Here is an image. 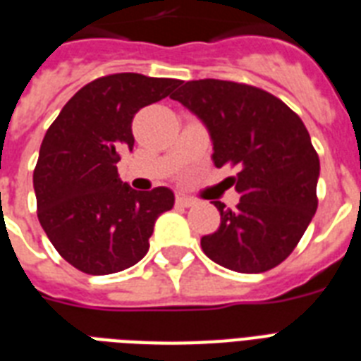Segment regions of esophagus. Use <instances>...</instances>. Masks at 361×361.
<instances>
[{
	"label": "esophagus",
	"mask_w": 361,
	"mask_h": 361,
	"mask_svg": "<svg viewBox=\"0 0 361 361\" xmlns=\"http://www.w3.org/2000/svg\"><path fill=\"white\" fill-rule=\"evenodd\" d=\"M192 200L189 197H183V195H178L176 197V206H180V208H189V206H192Z\"/></svg>",
	"instance_id": "34e87169"
}]
</instances>
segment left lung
Wrapping results in <instances>:
<instances>
[{"instance_id":"1","label":"left lung","mask_w":361,"mask_h":361,"mask_svg":"<svg viewBox=\"0 0 361 361\" xmlns=\"http://www.w3.org/2000/svg\"><path fill=\"white\" fill-rule=\"evenodd\" d=\"M195 112L214 140L217 169L231 164L240 204L215 202L221 225L202 251L223 268L262 274L285 260L313 219L320 161L300 116L281 99L241 82H187L170 95Z\"/></svg>"}]
</instances>
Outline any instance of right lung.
<instances>
[{
  "mask_svg": "<svg viewBox=\"0 0 361 361\" xmlns=\"http://www.w3.org/2000/svg\"><path fill=\"white\" fill-rule=\"evenodd\" d=\"M181 80L116 73L69 99L42 138L33 170L37 217L61 257L90 275L135 266L153 225L174 206L169 187L135 191L120 180L121 152L133 149V118L169 97Z\"/></svg>",
  "mask_w": 361,
  "mask_h": 361,
  "instance_id": "right-lung-1",
  "label": "right lung"
}]
</instances>
